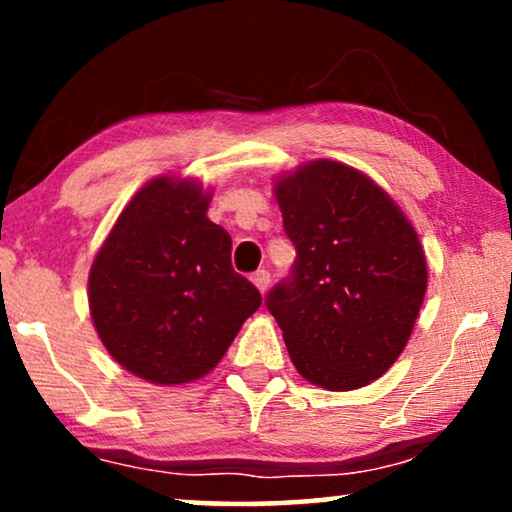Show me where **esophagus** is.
I'll return each instance as SVG.
<instances>
[{
  "label": "esophagus",
  "instance_id": "esophagus-1",
  "mask_svg": "<svg viewBox=\"0 0 512 512\" xmlns=\"http://www.w3.org/2000/svg\"><path fill=\"white\" fill-rule=\"evenodd\" d=\"M251 282L256 284L258 291L265 293V291H268V286H270V272L268 270H256L254 275H251Z\"/></svg>",
  "mask_w": 512,
  "mask_h": 512
}]
</instances>
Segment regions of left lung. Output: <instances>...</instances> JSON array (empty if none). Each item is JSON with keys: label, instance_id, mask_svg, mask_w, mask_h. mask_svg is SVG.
Listing matches in <instances>:
<instances>
[{"label": "left lung", "instance_id": "1", "mask_svg": "<svg viewBox=\"0 0 512 512\" xmlns=\"http://www.w3.org/2000/svg\"><path fill=\"white\" fill-rule=\"evenodd\" d=\"M275 193L296 261L265 305L293 366L317 387H366L401 356L422 307L415 228L375 181L335 160L300 167Z\"/></svg>", "mask_w": 512, "mask_h": 512}]
</instances>
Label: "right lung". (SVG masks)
Wrapping results in <instances>:
<instances>
[{"label":"right lung","instance_id":"1","mask_svg":"<svg viewBox=\"0 0 512 512\" xmlns=\"http://www.w3.org/2000/svg\"><path fill=\"white\" fill-rule=\"evenodd\" d=\"M207 205L193 181L153 179L118 216L90 270V314L104 347L149 382L207 375L261 307Z\"/></svg>","mask_w":512,"mask_h":512}]
</instances>
